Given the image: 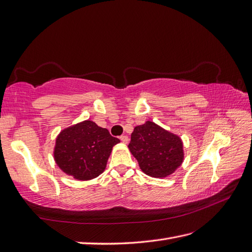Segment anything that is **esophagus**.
I'll return each mask as SVG.
<instances>
[{
    "label": "esophagus",
    "mask_w": 252,
    "mask_h": 252,
    "mask_svg": "<svg viewBox=\"0 0 252 252\" xmlns=\"http://www.w3.org/2000/svg\"><path fill=\"white\" fill-rule=\"evenodd\" d=\"M120 140L124 144H126L128 142V137L126 135H122V136H120Z\"/></svg>",
    "instance_id": "obj_1"
}]
</instances>
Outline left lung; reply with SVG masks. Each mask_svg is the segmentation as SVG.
<instances>
[{
	"label": "left lung",
	"instance_id": "obj_1",
	"mask_svg": "<svg viewBox=\"0 0 252 252\" xmlns=\"http://www.w3.org/2000/svg\"><path fill=\"white\" fill-rule=\"evenodd\" d=\"M128 149L140 169L156 178L173 174L184 161L180 137L151 121L134 127Z\"/></svg>",
	"mask_w": 252,
	"mask_h": 252
}]
</instances>
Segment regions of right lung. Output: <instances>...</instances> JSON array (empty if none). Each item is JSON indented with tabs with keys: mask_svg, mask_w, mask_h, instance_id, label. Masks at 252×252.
Instances as JSON below:
<instances>
[{
	"mask_svg": "<svg viewBox=\"0 0 252 252\" xmlns=\"http://www.w3.org/2000/svg\"><path fill=\"white\" fill-rule=\"evenodd\" d=\"M119 142L107 128L86 120L61 131L56 139L55 160L69 176L90 180L104 172L113 147Z\"/></svg>",
	"mask_w": 252,
	"mask_h": 252,
	"instance_id": "1",
	"label": "right lung"
}]
</instances>
